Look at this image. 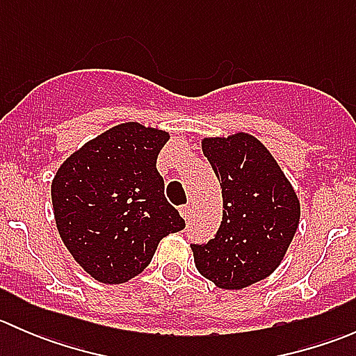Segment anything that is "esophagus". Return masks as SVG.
Here are the masks:
<instances>
[{"label":"esophagus","mask_w":356,"mask_h":356,"mask_svg":"<svg viewBox=\"0 0 356 356\" xmlns=\"http://www.w3.org/2000/svg\"><path fill=\"white\" fill-rule=\"evenodd\" d=\"M179 211H181V215L184 220H189V217H191V213H193V207L191 204H182V207L179 208Z\"/></svg>","instance_id":"obj_1"}]
</instances>
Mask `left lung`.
Instances as JSON below:
<instances>
[{
  "label": "left lung",
  "mask_w": 356,
  "mask_h": 356,
  "mask_svg": "<svg viewBox=\"0 0 356 356\" xmlns=\"http://www.w3.org/2000/svg\"><path fill=\"white\" fill-rule=\"evenodd\" d=\"M222 188V222L207 245H193L198 272L238 291L272 274L300 225V200L277 160L248 132L201 139Z\"/></svg>",
  "instance_id": "8db88e82"
}]
</instances>
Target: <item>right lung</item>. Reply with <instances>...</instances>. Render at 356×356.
Here are the masks:
<instances>
[{
  "mask_svg": "<svg viewBox=\"0 0 356 356\" xmlns=\"http://www.w3.org/2000/svg\"><path fill=\"white\" fill-rule=\"evenodd\" d=\"M168 139L167 131L124 122L72 153L53 177L60 238L98 282L131 281L148 267L165 236L184 229L156 170Z\"/></svg>",
  "mask_w": 356,
  "mask_h": 356,
  "instance_id": "1",
  "label": "right lung"
}]
</instances>
